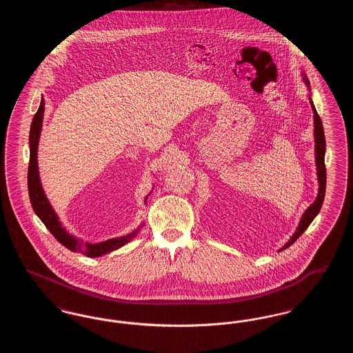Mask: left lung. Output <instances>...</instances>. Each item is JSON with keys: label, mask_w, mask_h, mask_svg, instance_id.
<instances>
[{"label": "left lung", "mask_w": 353, "mask_h": 353, "mask_svg": "<svg viewBox=\"0 0 353 353\" xmlns=\"http://www.w3.org/2000/svg\"><path fill=\"white\" fill-rule=\"evenodd\" d=\"M304 77V75H303ZM304 82L307 84V87L310 88V83H308V79L304 77L303 78ZM311 101V107H312V111H314V123H315V154H316V170H318V180H319V193H318V197L315 202L304 212V214L302 216V219L299 222V226L296 229V232L294 233V235L291 236V239L285 243V246L279 250H285L287 248H290L301 235L304 233V230L310 226V223L314 221V219L318 216V213L320 212V208L323 205L324 201V194H325V183H327V173H325V164H324V154H325V137H324V130H323V123H321V119H320L318 112H316V108L314 105L312 101Z\"/></svg>", "instance_id": "left-lung-1"}]
</instances>
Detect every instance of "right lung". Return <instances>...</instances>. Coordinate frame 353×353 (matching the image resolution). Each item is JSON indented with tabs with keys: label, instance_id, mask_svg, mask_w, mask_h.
I'll use <instances>...</instances> for the list:
<instances>
[{
	"label": "right lung",
	"instance_id": "right-lung-1",
	"mask_svg": "<svg viewBox=\"0 0 353 353\" xmlns=\"http://www.w3.org/2000/svg\"><path fill=\"white\" fill-rule=\"evenodd\" d=\"M43 112H45V101L42 99L38 111L34 115L32 127H30V134H29L30 160H29V169H28V189H29V197H30V202H32L35 214L45 223V226L49 229L51 234L55 236V239L71 252H81L85 256L95 258V256H101L103 254L114 252L119 248L124 246L125 243H128L132 238H134V235L137 234V232H139L137 229L131 234L124 235L120 238H112V239L104 241L101 243H88V242H83L79 238L70 234L62 226L58 216L55 214L54 209L51 208L50 202L48 200L45 192L42 189L41 181H39L37 152H38L39 134L42 130Z\"/></svg>",
	"mask_w": 353,
	"mask_h": 353
}]
</instances>
